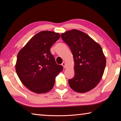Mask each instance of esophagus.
<instances>
[{
  "label": "esophagus",
  "mask_w": 121,
  "mask_h": 121,
  "mask_svg": "<svg viewBox=\"0 0 121 121\" xmlns=\"http://www.w3.org/2000/svg\"><path fill=\"white\" fill-rule=\"evenodd\" d=\"M62 65H63V68H66V64H65V62H63L62 63Z\"/></svg>",
  "instance_id": "esophagus-1"
}]
</instances>
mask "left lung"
I'll return each instance as SVG.
<instances>
[{"label": "left lung", "mask_w": 121, "mask_h": 121, "mask_svg": "<svg viewBox=\"0 0 121 121\" xmlns=\"http://www.w3.org/2000/svg\"><path fill=\"white\" fill-rule=\"evenodd\" d=\"M61 38L70 48L75 62V75L68 80L75 91L85 93L93 89L101 80L106 60L101 47L90 37L73 29L61 34Z\"/></svg>", "instance_id": "8db88e82"}]
</instances>
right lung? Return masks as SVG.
Returning <instances> with one entry per match:
<instances>
[{
	"instance_id": "add662e5",
	"label": "right lung",
	"mask_w": 121,
	"mask_h": 121,
	"mask_svg": "<svg viewBox=\"0 0 121 121\" xmlns=\"http://www.w3.org/2000/svg\"><path fill=\"white\" fill-rule=\"evenodd\" d=\"M60 37V34L42 31L30 39L17 56L16 71L23 84L37 93L52 90L56 77L63 69L57 65L50 48Z\"/></svg>"
}]
</instances>
